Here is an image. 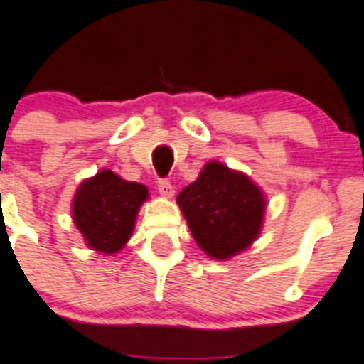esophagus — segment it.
Instances as JSON below:
<instances>
[{
  "label": "esophagus",
  "instance_id": "obj_1",
  "mask_svg": "<svg viewBox=\"0 0 364 364\" xmlns=\"http://www.w3.org/2000/svg\"><path fill=\"white\" fill-rule=\"evenodd\" d=\"M159 193L162 196H166V198H171L175 195V189H173L169 180H159Z\"/></svg>",
  "mask_w": 364,
  "mask_h": 364
}]
</instances>
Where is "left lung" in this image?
<instances>
[{"instance_id": "8db88e82", "label": "left lung", "mask_w": 364, "mask_h": 364, "mask_svg": "<svg viewBox=\"0 0 364 364\" xmlns=\"http://www.w3.org/2000/svg\"><path fill=\"white\" fill-rule=\"evenodd\" d=\"M193 238L215 259L236 256L259 236L267 202L245 173L211 160L176 196Z\"/></svg>"}]
</instances>
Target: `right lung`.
Instances as JSON below:
<instances>
[{
	"label": "right lung",
	"instance_id": "obj_1",
	"mask_svg": "<svg viewBox=\"0 0 364 364\" xmlns=\"http://www.w3.org/2000/svg\"><path fill=\"white\" fill-rule=\"evenodd\" d=\"M148 188L128 182L109 169L86 178L75 191L72 218L90 249L115 255L135 228L136 213L148 200Z\"/></svg>",
	"mask_w": 364,
	"mask_h": 364
}]
</instances>
